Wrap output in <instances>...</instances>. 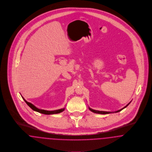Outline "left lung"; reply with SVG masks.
Wrapping results in <instances>:
<instances>
[{
  "instance_id": "8db88e82",
  "label": "left lung",
  "mask_w": 152,
  "mask_h": 152,
  "mask_svg": "<svg viewBox=\"0 0 152 152\" xmlns=\"http://www.w3.org/2000/svg\"><path fill=\"white\" fill-rule=\"evenodd\" d=\"M131 102H130L129 104L126 105V106H125L124 107H123L122 109H120L119 110H117V111H116V112H104V111H98V110H93V109H91V108H90V107H88V109H89V110H90V111H91L92 112H93V113H97V114H110V113H117V112H120V111H121L122 109H125V107H126L127 106H128V105L130 104Z\"/></svg>"
}]
</instances>
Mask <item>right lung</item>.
I'll use <instances>...</instances> for the list:
<instances>
[{
  "instance_id": "right-lung-1",
  "label": "right lung",
  "mask_w": 152,
  "mask_h": 152,
  "mask_svg": "<svg viewBox=\"0 0 152 152\" xmlns=\"http://www.w3.org/2000/svg\"><path fill=\"white\" fill-rule=\"evenodd\" d=\"M22 98L23 99L25 102L26 104H27V105L31 107V109H32L33 110L35 111V112H39L40 113L42 114H58V113H60L61 112L64 111V109H58V110H53V111H48V110H42V109H39L38 108H37V107H35L34 104H32L27 102V101H26V99H24V98L23 96H22Z\"/></svg>"
}]
</instances>
